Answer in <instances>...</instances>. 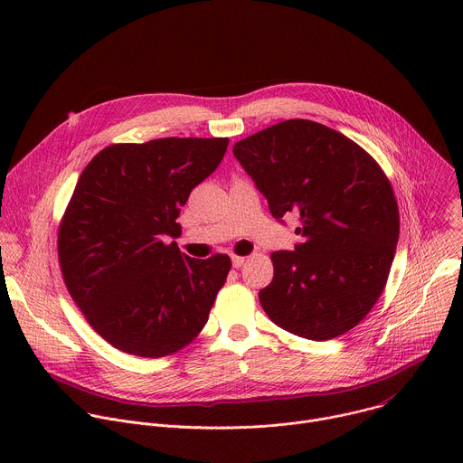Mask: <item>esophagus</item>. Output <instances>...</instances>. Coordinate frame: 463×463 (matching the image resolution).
I'll return each instance as SVG.
<instances>
[{"mask_svg":"<svg viewBox=\"0 0 463 463\" xmlns=\"http://www.w3.org/2000/svg\"><path fill=\"white\" fill-rule=\"evenodd\" d=\"M243 263H245V258L243 256H232V268H241L243 266Z\"/></svg>","mask_w":463,"mask_h":463,"instance_id":"34e87169","label":"esophagus"}]
</instances>
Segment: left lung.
<instances>
[{"label": "left lung", "mask_w": 463, "mask_h": 463, "mask_svg": "<svg viewBox=\"0 0 463 463\" xmlns=\"http://www.w3.org/2000/svg\"><path fill=\"white\" fill-rule=\"evenodd\" d=\"M234 157L271 214H297L302 241L277 250L260 304L286 332L327 341L355 327L381 297L400 238V211L381 166L324 124L291 118L241 139Z\"/></svg>", "instance_id": "8db88e82"}]
</instances>
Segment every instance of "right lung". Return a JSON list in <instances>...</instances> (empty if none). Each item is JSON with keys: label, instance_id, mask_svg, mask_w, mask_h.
<instances>
[{"label": "right lung", "instance_id": "obj_1", "mask_svg": "<svg viewBox=\"0 0 463 463\" xmlns=\"http://www.w3.org/2000/svg\"><path fill=\"white\" fill-rule=\"evenodd\" d=\"M227 145V137L111 145L80 174L58 229V260L71 298L117 350L165 357L207 324L231 258H190L166 240L181 234V207Z\"/></svg>", "mask_w": 463, "mask_h": 463}]
</instances>
